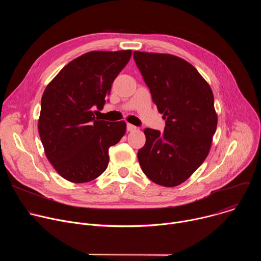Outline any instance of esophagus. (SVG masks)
Masks as SVG:
<instances>
[{
	"instance_id": "34e87169",
	"label": "esophagus",
	"mask_w": 261,
	"mask_h": 261,
	"mask_svg": "<svg viewBox=\"0 0 261 261\" xmlns=\"http://www.w3.org/2000/svg\"><path fill=\"white\" fill-rule=\"evenodd\" d=\"M136 129H137V127H136V126H134V125H132V124H127V130H128L129 132L135 131Z\"/></svg>"
}]
</instances>
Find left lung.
Masks as SVG:
<instances>
[{"label": "left lung", "instance_id": "8db88e82", "mask_svg": "<svg viewBox=\"0 0 261 261\" xmlns=\"http://www.w3.org/2000/svg\"><path fill=\"white\" fill-rule=\"evenodd\" d=\"M140 70L164 131L145 128V144L137 153L143 173L164 187H175L203 163L217 129L218 116L210 85L196 68L169 54L135 50Z\"/></svg>", "mask_w": 261, "mask_h": 261}]
</instances>
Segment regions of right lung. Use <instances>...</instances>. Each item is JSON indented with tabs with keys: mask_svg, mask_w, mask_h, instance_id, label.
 <instances>
[{
	"mask_svg": "<svg viewBox=\"0 0 261 261\" xmlns=\"http://www.w3.org/2000/svg\"><path fill=\"white\" fill-rule=\"evenodd\" d=\"M132 50L90 51L68 63L47 85L41 99L38 131L57 172L71 182H87L107 168L108 148L126 132V123L100 121L111 84Z\"/></svg>",
	"mask_w": 261,
	"mask_h": 261,
	"instance_id": "1",
	"label": "right lung"
}]
</instances>
